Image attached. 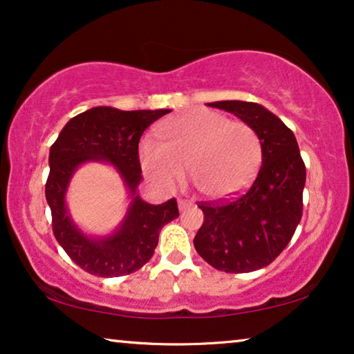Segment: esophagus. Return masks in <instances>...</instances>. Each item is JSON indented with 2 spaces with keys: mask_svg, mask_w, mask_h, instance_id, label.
I'll list each match as a JSON object with an SVG mask.
<instances>
[{
  "mask_svg": "<svg viewBox=\"0 0 354 354\" xmlns=\"http://www.w3.org/2000/svg\"><path fill=\"white\" fill-rule=\"evenodd\" d=\"M192 203L189 201H184V198H181V201H178V207H179V212H184L186 210L187 207H191Z\"/></svg>",
  "mask_w": 354,
  "mask_h": 354,
  "instance_id": "esophagus-1",
  "label": "esophagus"
}]
</instances>
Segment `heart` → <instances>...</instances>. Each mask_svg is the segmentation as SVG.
<instances>
[{
  "instance_id": "1",
  "label": "heart",
  "mask_w": 354,
  "mask_h": 354,
  "mask_svg": "<svg viewBox=\"0 0 354 354\" xmlns=\"http://www.w3.org/2000/svg\"><path fill=\"white\" fill-rule=\"evenodd\" d=\"M163 141L144 138L139 162L149 179L163 189H175L189 176L212 201L241 194L255 178L261 162L257 133L225 113L196 109L163 122Z\"/></svg>"
}]
</instances>
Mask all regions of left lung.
<instances>
[{
  "label": "left lung",
  "mask_w": 354,
  "mask_h": 354,
  "mask_svg": "<svg viewBox=\"0 0 354 354\" xmlns=\"http://www.w3.org/2000/svg\"><path fill=\"white\" fill-rule=\"evenodd\" d=\"M208 106L234 113L257 133L261 168L242 196L198 205L203 225L194 247L215 270H261L281 255L301 220L305 163L292 129L260 104L218 101Z\"/></svg>",
  "instance_id": "left-lung-1"
}]
</instances>
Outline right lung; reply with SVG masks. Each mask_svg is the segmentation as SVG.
Wrapping results in <instances>:
<instances>
[{
    "label": "right lung",
    "mask_w": 354,
    "mask_h": 354,
    "mask_svg": "<svg viewBox=\"0 0 354 354\" xmlns=\"http://www.w3.org/2000/svg\"><path fill=\"white\" fill-rule=\"evenodd\" d=\"M171 112L118 111L99 106L78 113L62 128L49 151L46 201L53 215V232L72 261L89 274L127 276L151 260L162 227L179 216L176 198L160 205L138 196L141 163L138 146L149 125ZM88 161L111 162L129 189L132 202L121 226L111 236L91 238L73 223L65 194L73 173Z\"/></svg>",
    "instance_id": "right-lung-1"
}]
</instances>
